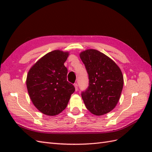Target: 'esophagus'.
<instances>
[{"label":"esophagus","instance_id":"esophagus-1","mask_svg":"<svg viewBox=\"0 0 152 152\" xmlns=\"http://www.w3.org/2000/svg\"><path fill=\"white\" fill-rule=\"evenodd\" d=\"M74 88H75V90H76V91H78V84H77V83H74Z\"/></svg>","mask_w":152,"mask_h":152}]
</instances>
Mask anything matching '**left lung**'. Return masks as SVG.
I'll use <instances>...</instances> for the list:
<instances>
[{"instance_id":"8db88e82","label":"left lung","mask_w":152,"mask_h":152,"mask_svg":"<svg viewBox=\"0 0 152 152\" xmlns=\"http://www.w3.org/2000/svg\"><path fill=\"white\" fill-rule=\"evenodd\" d=\"M89 75V86L82 93L87 109L96 115L111 112L120 98L124 86L121 69L99 51L89 49L80 53Z\"/></svg>"}]
</instances>
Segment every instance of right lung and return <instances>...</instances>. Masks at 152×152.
Segmentation results:
<instances>
[{
    "instance_id": "add662e5",
    "label": "right lung",
    "mask_w": 152,
    "mask_h": 152,
    "mask_svg": "<svg viewBox=\"0 0 152 152\" xmlns=\"http://www.w3.org/2000/svg\"><path fill=\"white\" fill-rule=\"evenodd\" d=\"M69 53L54 50L37 61L28 70L26 85L31 101L42 114L53 116L66 108L75 91L68 82L64 63Z\"/></svg>"
}]
</instances>
